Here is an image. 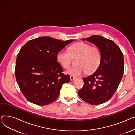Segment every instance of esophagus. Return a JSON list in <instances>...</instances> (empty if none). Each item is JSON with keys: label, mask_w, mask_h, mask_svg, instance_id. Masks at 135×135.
Instances as JSON below:
<instances>
[{"label": "esophagus", "mask_w": 135, "mask_h": 135, "mask_svg": "<svg viewBox=\"0 0 135 135\" xmlns=\"http://www.w3.org/2000/svg\"><path fill=\"white\" fill-rule=\"evenodd\" d=\"M75 79H76V78L74 77L73 76H70V80H71V81H73V80H74Z\"/></svg>", "instance_id": "esophagus-1"}]
</instances>
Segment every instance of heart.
Wrapping results in <instances>:
<instances>
[{"label":"heart","mask_w":135,"mask_h":135,"mask_svg":"<svg viewBox=\"0 0 135 135\" xmlns=\"http://www.w3.org/2000/svg\"><path fill=\"white\" fill-rule=\"evenodd\" d=\"M72 57H79L78 66L72 67L66 71L71 76H79L87 72L92 73L98 68L101 61V53L97 47L91 46L83 42H77L69 47V52L64 50L60 51L57 58L61 66L66 69L71 65Z\"/></svg>","instance_id":"1"}]
</instances>
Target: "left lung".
Listing matches in <instances>:
<instances>
[{
  "label": "left lung",
  "mask_w": 135,
  "mask_h": 135,
  "mask_svg": "<svg viewBox=\"0 0 135 135\" xmlns=\"http://www.w3.org/2000/svg\"><path fill=\"white\" fill-rule=\"evenodd\" d=\"M101 51V61L93 74L83 78L84 86L78 91L83 100L93 105L108 101L118 89L124 74L123 54L112 40L100 35H92L86 39Z\"/></svg>",
  "instance_id": "1"
}]
</instances>
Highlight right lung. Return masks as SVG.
I'll return each instance as SVG.
<instances>
[{
	"mask_svg": "<svg viewBox=\"0 0 135 135\" xmlns=\"http://www.w3.org/2000/svg\"><path fill=\"white\" fill-rule=\"evenodd\" d=\"M73 40L41 37L28 41L21 49L15 73L20 89L28 101L45 105L58 98L62 85L69 82L70 76L62 73L57 55Z\"/></svg>",
	"mask_w": 135,
	"mask_h": 135,
	"instance_id": "1",
	"label": "right lung"
}]
</instances>
